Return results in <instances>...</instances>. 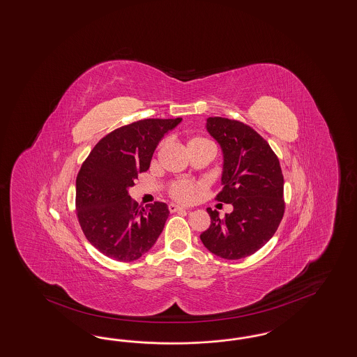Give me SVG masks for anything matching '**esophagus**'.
Returning <instances> with one entry per match:
<instances>
[{"instance_id":"1","label":"esophagus","mask_w":357,"mask_h":357,"mask_svg":"<svg viewBox=\"0 0 357 357\" xmlns=\"http://www.w3.org/2000/svg\"><path fill=\"white\" fill-rule=\"evenodd\" d=\"M185 207H181V206H178V204H169V211L170 212H178V211H185Z\"/></svg>"}]
</instances>
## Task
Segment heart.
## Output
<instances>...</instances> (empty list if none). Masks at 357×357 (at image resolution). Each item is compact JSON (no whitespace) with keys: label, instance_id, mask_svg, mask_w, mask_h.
<instances>
[{"label":"heart","instance_id":"heart-1","mask_svg":"<svg viewBox=\"0 0 357 357\" xmlns=\"http://www.w3.org/2000/svg\"><path fill=\"white\" fill-rule=\"evenodd\" d=\"M197 144H211L208 139L202 137H194L187 142V146H194ZM204 190V185L200 182H192V181H176L170 185L169 194L178 202L182 203H190Z\"/></svg>","mask_w":357,"mask_h":357}]
</instances>
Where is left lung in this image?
<instances>
[{
	"mask_svg": "<svg viewBox=\"0 0 357 357\" xmlns=\"http://www.w3.org/2000/svg\"><path fill=\"white\" fill-rule=\"evenodd\" d=\"M207 130L224 155L222 190L216 200L232 204L224 219L207 208L208 229L200 240L211 253L240 259L256 253L275 234L284 213L283 175L269 144L249 125L224 117L207 119Z\"/></svg>",
	"mask_w": 357,
	"mask_h": 357,
	"instance_id": "left-lung-1",
	"label": "left lung"
}]
</instances>
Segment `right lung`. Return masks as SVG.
Segmentation results:
<instances>
[{"label":"right lung","instance_id":"1","mask_svg":"<svg viewBox=\"0 0 357 357\" xmlns=\"http://www.w3.org/2000/svg\"><path fill=\"white\" fill-rule=\"evenodd\" d=\"M182 121L146 119L102 137L76 176V216L86 240L104 256L121 262L138 259L155 244L169 218L166 203L146 208L128 195L146 172L162 137Z\"/></svg>","mask_w":357,"mask_h":357}]
</instances>
